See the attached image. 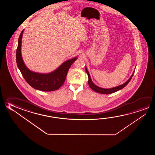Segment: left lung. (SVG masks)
Returning <instances> with one entry per match:
<instances>
[{"label":"left lung","mask_w":155,"mask_h":155,"mask_svg":"<svg viewBox=\"0 0 155 155\" xmlns=\"http://www.w3.org/2000/svg\"><path fill=\"white\" fill-rule=\"evenodd\" d=\"M85 70H86V73H87V75H88V78H89L88 83H89V85L91 87V89H92L94 91L99 93V94H112V93L118 91H119L120 90L123 89V87H124L125 86H127V84H128L129 83V81H131V79L132 78V76H133L134 72V71L132 75H131V76L130 77V78L124 84L119 85V86H116V87H112V88H111V89H104V88H102V87H100L99 86H97L95 84H94V83L92 81L91 79V77H90V74L89 73V71H87L86 67H85Z\"/></svg>","instance_id":"8db88e82"}]
</instances>
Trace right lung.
<instances>
[{
    "label": "right lung",
    "mask_w": 155,
    "mask_h": 155,
    "mask_svg": "<svg viewBox=\"0 0 155 155\" xmlns=\"http://www.w3.org/2000/svg\"><path fill=\"white\" fill-rule=\"evenodd\" d=\"M23 30L18 39V47L16 52V61L18 68L24 78L34 89L43 91H52L61 87L65 81L68 72L77 59L76 57L64 62L58 68L51 73L39 74L30 71L25 66L21 54V39Z\"/></svg>",
    "instance_id": "add662e5"
}]
</instances>
